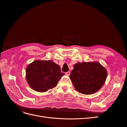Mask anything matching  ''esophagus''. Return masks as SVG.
Returning a JSON list of instances; mask_svg holds the SVG:
<instances>
[{
    "mask_svg": "<svg viewBox=\"0 0 127 127\" xmlns=\"http://www.w3.org/2000/svg\"><path fill=\"white\" fill-rule=\"evenodd\" d=\"M70 71H67V72H66V75L69 76V75H70Z\"/></svg>",
    "mask_w": 127,
    "mask_h": 127,
    "instance_id": "34e87169",
    "label": "esophagus"
}]
</instances>
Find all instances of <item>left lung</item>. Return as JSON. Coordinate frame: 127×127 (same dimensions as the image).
Listing matches in <instances>:
<instances>
[{
    "label": "left lung",
    "instance_id": "1",
    "mask_svg": "<svg viewBox=\"0 0 127 127\" xmlns=\"http://www.w3.org/2000/svg\"><path fill=\"white\" fill-rule=\"evenodd\" d=\"M74 68L70 78L75 89L80 93L93 94L105 83L107 71L98 63H78Z\"/></svg>",
    "mask_w": 127,
    "mask_h": 127
}]
</instances>
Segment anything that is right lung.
I'll list each match as a JSON object with an SVG mask.
<instances>
[{
  "label": "right lung",
  "instance_id": "obj_1",
  "mask_svg": "<svg viewBox=\"0 0 127 127\" xmlns=\"http://www.w3.org/2000/svg\"><path fill=\"white\" fill-rule=\"evenodd\" d=\"M64 73L51 60H35L27 67L26 78L30 86L39 92H45L56 87Z\"/></svg>",
  "mask_w": 127,
  "mask_h": 127
}]
</instances>
